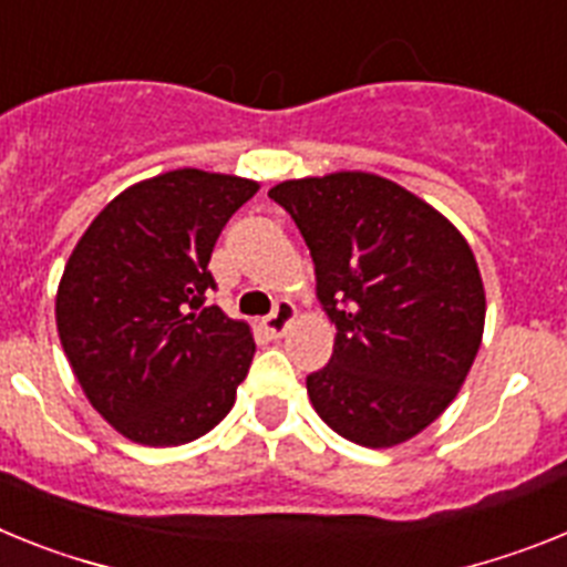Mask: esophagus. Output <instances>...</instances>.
Wrapping results in <instances>:
<instances>
[{
	"label": "esophagus",
	"instance_id": "1",
	"mask_svg": "<svg viewBox=\"0 0 567 567\" xmlns=\"http://www.w3.org/2000/svg\"><path fill=\"white\" fill-rule=\"evenodd\" d=\"M293 317H297V308L282 299V302H277L274 313H268V317L262 319V328L270 333V337H282L285 328L293 322Z\"/></svg>",
	"mask_w": 567,
	"mask_h": 567
}]
</instances>
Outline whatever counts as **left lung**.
Segmentation results:
<instances>
[{"instance_id": "1", "label": "left lung", "mask_w": 567, "mask_h": 567, "mask_svg": "<svg viewBox=\"0 0 567 567\" xmlns=\"http://www.w3.org/2000/svg\"><path fill=\"white\" fill-rule=\"evenodd\" d=\"M268 196L297 223L317 297L337 324L308 396L339 436L391 447L431 425L482 342L485 290L460 230L373 174L290 179Z\"/></svg>"}]
</instances>
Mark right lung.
<instances>
[{
    "instance_id": "1",
    "label": "right lung",
    "mask_w": 567,
    "mask_h": 567,
    "mask_svg": "<svg viewBox=\"0 0 567 567\" xmlns=\"http://www.w3.org/2000/svg\"><path fill=\"white\" fill-rule=\"evenodd\" d=\"M259 190L182 167L127 188L73 248L56 293L59 339L91 405L140 445H185L219 425L256 342L208 305V262Z\"/></svg>"
}]
</instances>
